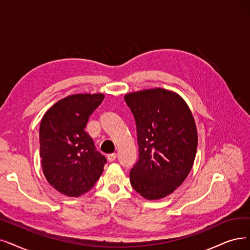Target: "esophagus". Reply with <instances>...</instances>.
I'll use <instances>...</instances> for the list:
<instances>
[{"label": "esophagus", "mask_w": 250, "mask_h": 250, "mask_svg": "<svg viewBox=\"0 0 250 250\" xmlns=\"http://www.w3.org/2000/svg\"><path fill=\"white\" fill-rule=\"evenodd\" d=\"M116 158H117V154H116V153H112V154H108V155H107V159H108L109 162L115 161Z\"/></svg>", "instance_id": "1"}]
</instances>
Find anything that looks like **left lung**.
<instances>
[{
	"label": "left lung",
	"instance_id": "1",
	"mask_svg": "<svg viewBox=\"0 0 250 250\" xmlns=\"http://www.w3.org/2000/svg\"><path fill=\"white\" fill-rule=\"evenodd\" d=\"M124 99L134 116L139 153L130 170L131 186L149 200L166 197L194 163L198 135L193 115L181 96L161 88Z\"/></svg>",
	"mask_w": 250,
	"mask_h": 250
}]
</instances>
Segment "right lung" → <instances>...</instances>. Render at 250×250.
Returning <instances> with one entry per match:
<instances>
[{"label": "right lung", "mask_w": 250, "mask_h": 250, "mask_svg": "<svg viewBox=\"0 0 250 250\" xmlns=\"http://www.w3.org/2000/svg\"><path fill=\"white\" fill-rule=\"evenodd\" d=\"M104 94H74L48 109L40 125L43 172L58 192L78 197L101 177L106 158L84 129Z\"/></svg>", "instance_id": "1"}]
</instances>
